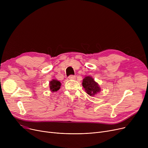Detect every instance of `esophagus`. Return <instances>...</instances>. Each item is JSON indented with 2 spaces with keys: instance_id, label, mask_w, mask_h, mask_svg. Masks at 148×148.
I'll list each match as a JSON object with an SVG mask.
<instances>
[{
  "instance_id": "1",
  "label": "esophagus",
  "mask_w": 148,
  "mask_h": 148,
  "mask_svg": "<svg viewBox=\"0 0 148 148\" xmlns=\"http://www.w3.org/2000/svg\"><path fill=\"white\" fill-rule=\"evenodd\" d=\"M68 78L70 79V80H74L75 79V76L74 75H70L69 76Z\"/></svg>"
}]
</instances>
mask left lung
I'll use <instances>...</instances> for the list:
<instances>
[{
    "instance_id": "left-lung-1",
    "label": "left lung",
    "mask_w": 148,
    "mask_h": 148,
    "mask_svg": "<svg viewBox=\"0 0 148 148\" xmlns=\"http://www.w3.org/2000/svg\"><path fill=\"white\" fill-rule=\"evenodd\" d=\"M83 86L90 96H94L100 91V88L94 79L90 76L86 77L83 80Z\"/></svg>"
}]
</instances>
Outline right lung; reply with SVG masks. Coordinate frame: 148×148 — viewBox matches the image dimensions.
I'll list each match as a JSON object with an SVG mask.
<instances>
[{
  "label": "right lung",
  "instance_id": "1",
  "mask_svg": "<svg viewBox=\"0 0 148 148\" xmlns=\"http://www.w3.org/2000/svg\"><path fill=\"white\" fill-rule=\"evenodd\" d=\"M60 82L56 80H53L50 82V88L52 92H56L58 90L60 89Z\"/></svg>",
  "mask_w": 148,
  "mask_h": 148
}]
</instances>
